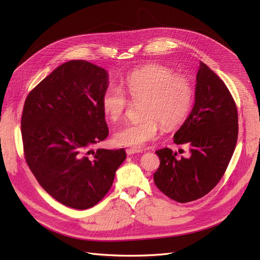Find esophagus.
Returning <instances> with one entry per match:
<instances>
[{
  "instance_id": "34e87169",
  "label": "esophagus",
  "mask_w": 260,
  "mask_h": 260,
  "mask_svg": "<svg viewBox=\"0 0 260 260\" xmlns=\"http://www.w3.org/2000/svg\"><path fill=\"white\" fill-rule=\"evenodd\" d=\"M125 153L128 155H132V154H136V153H142V149L140 148H127L125 149Z\"/></svg>"
}]
</instances>
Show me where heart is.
I'll use <instances>...</instances> for the list:
<instances>
[{
    "instance_id": "heart-1",
    "label": "heart",
    "mask_w": 260,
    "mask_h": 260,
    "mask_svg": "<svg viewBox=\"0 0 260 260\" xmlns=\"http://www.w3.org/2000/svg\"><path fill=\"white\" fill-rule=\"evenodd\" d=\"M123 86L132 102H143L141 116L144 118L115 131L113 140L120 146H143L156 138L159 123L165 129L177 127L186 119L194 103L192 80L165 66L147 65L133 70L125 77ZM127 97L119 85L106 86L101 104L107 118L112 121L122 119L130 106Z\"/></svg>"
}]
</instances>
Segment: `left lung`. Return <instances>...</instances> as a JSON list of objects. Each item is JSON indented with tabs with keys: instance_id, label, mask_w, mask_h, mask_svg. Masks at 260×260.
I'll return each instance as SVG.
<instances>
[{
	"instance_id": "obj_1",
	"label": "left lung",
	"mask_w": 260,
	"mask_h": 260,
	"mask_svg": "<svg viewBox=\"0 0 260 260\" xmlns=\"http://www.w3.org/2000/svg\"><path fill=\"white\" fill-rule=\"evenodd\" d=\"M235 102L224 82L200 62L195 104L174 142L190 147L191 156L177 157L170 148L155 153L160 165L154 182L169 199L187 203L205 196L222 178L233 155L239 133Z\"/></svg>"
}]
</instances>
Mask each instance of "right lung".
Here are the masks:
<instances>
[{
    "instance_id": "obj_1",
    "label": "right lung",
    "mask_w": 260,
    "mask_h": 260,
    "mask_svg": "<svg viewBox=\"0 0 260 260\" xmlns=\"http://www.w3.org/2000/svg\"><path fill=\"white\" fill-rule=\"evenodd\" d=\"M106 70L70 60L30 91L21 116L23 155L44 190L62 205L88 209L112 187L125 159L120 149L93 147L108 136L102 93Z\"/></svg>"
}]
</instances>
